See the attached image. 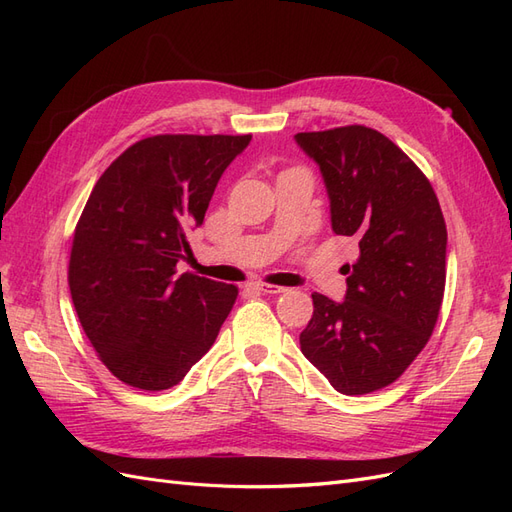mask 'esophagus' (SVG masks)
Returning <instances> with one entry per match:
<instances>
[{"label":"esophagus","instance_id":"34e87169","mask_svg":"<svg viewBox=\"0 0 512 512\" xmlns=\"http://www.w3.org/2000/svg\"><path fill=\"white\" fill-rule=\"evenodd\" d=\"M256 290H260V292H265V294H280V292H286L288 288H284V286H273V284H265V282H256V284H252Z\"/></svg>","mask_w":512,"mask_h":512}]
</instances>
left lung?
Wrapping results in <instances>:
<instances>
[{
	"label": "left lung",
	"mask_w": 512,
	"mask_h": 512,
	"mask_svg": "<svg viewBox=\"0 0 512 512\" xmlns=\"http://www.w3.org/2000/svg\"><path fill=\"white\" fill-rule=\"evenodd\" d=\"M331 200L335 235L359 243L346 299L314 292L299 342L335 391L365 395L395 382L425 348L444 297L446 224L429 179L378 130L299 132Z\"/></svg>",
	"instance_id": "1"
}]
</instances>
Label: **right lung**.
Here are the masks:
<instances>
[{"mask_svg": "<svg viewBox=\"0 0 512 512\" xmlns=\"http://www.w3.org/2000/svg\"><path fill=\"white\" fill-rule=\"evenodd\" d=\"M252 134H158L108 166L76 224L68 284L100 361L143 391L179 384L213 346L237 286L177 275L188 232Z\"/></svg>", "mask_w": 512, "mask_h": 512, "instance_id": "right-lung-1", "label": "right lung"}]
</instances>
